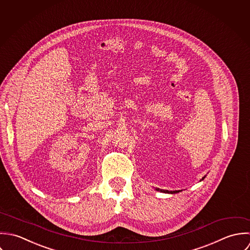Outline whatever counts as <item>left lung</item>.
<instances>
[{
	"label": "left lung",
	"mask_w": 250,
	"mask_h": 250,
	"mask_svg": "<svg viewBox=\"0 0 250 250\" xmlns=\"http://www.w3.org/2000/svg\"><path fill=\"white\" fill-rule=\"evenodd\" d=\"M205 179V177H203L202 178V180H204ZM157 191H160V192H164V193H170V194H174V193H178V192H181L182 190H171V191H169V190H164V189H159V188H155Z\"/></svg>",
	"instance_id": "8db88e82"
}]
</instances>
